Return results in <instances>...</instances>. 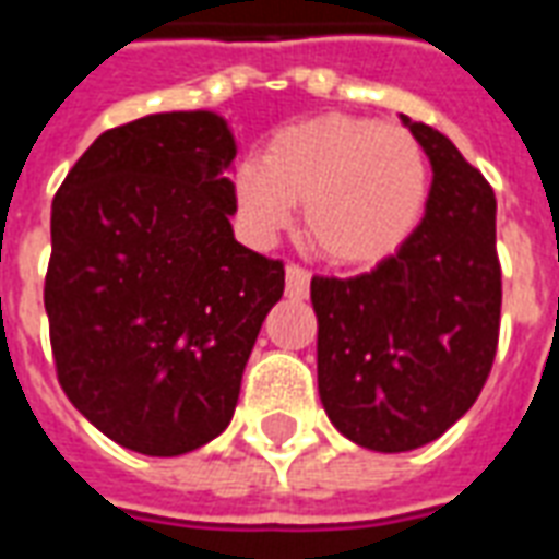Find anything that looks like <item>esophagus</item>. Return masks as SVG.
Masks as SVG:
<instances>
[{
  "label": "esophagus",
  "instance_id": "esophagus-1",
  "mask_svg": "<svg viewBox=\"0 0 559 559\" xmlns=\"http://www.w3.org/2000/svg\"><path fill=\"white\" fill-rule=\"evenodd\" d=\"M308 284H311V272L290 263V266H287V296H293V299H305V296H308Z\"/></svg>",
  "mask_w": 559,
  "mask_h": 559
}]
</instances>
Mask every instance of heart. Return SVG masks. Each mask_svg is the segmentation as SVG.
<instances>
[{
  "label": "heart",
  "mask_w": 559,
  "mask_h": 559,
  "mask_svg": "<svg viewBox=\"0 0 559 559\" xmlns=\"http://www.w3.org/2000/svg\"><path fill=\"white\" fill-rule=\"evenodd\" d=\"M233 206L251 239L269 242L305 203V239L338 266L395 254L419 224L428 164L395 126L356 116H317L269 140L263 158L233 170Z\"/></svg>",
  "instance_id": "b5f03b06"
}]
</instances>
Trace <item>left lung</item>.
Returning a JSON list of instances; mask_svg holds the SVG:
<instances>
[{
	"label": "left lung",
	"instance_id": "1",
	"mask_svg": "<svg viewBox=\"0 0 559 559\" xmlns=\"http://www.w3.org/2000/svg\"><path fill=\"white\" fill-rule=\"evenodd\" d=\"M401 122L433 173L419 227L371 272L311 278L323 411L374 452L431 443L473 407L503 302L491 185L445 134Z\"/></svg>",
	"mask_w": 559,
	"mask_h": 559
}]
</instances>
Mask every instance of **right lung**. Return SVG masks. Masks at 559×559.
Masks as SVG:
<instances>
[{
	"label": "right lung",
	"mask_w": 559,
	"mask_h": 559,
	"mask_svg": "<svg viewBox=\"0 0 559 559\" xmlns=\"http://www.w3.org/2000/svg\"><path fill=\"white\" fill-rule=\"evenodd\" d=\"M236 140L212 110L110 128L53 197L44 281L56 374L110 440L185 455L233 419L284 263L236 242Z\"/></svg>",
	"instance_id": "obj_1"
}]
</instances>
